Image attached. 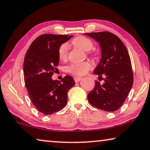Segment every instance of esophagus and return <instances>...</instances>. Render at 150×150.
I'll use <instances>...</instances> for the list:
<instances>
[{"label": "esophagus", "instance_id": "1", "mask_svg": "<svg viewBox=\"0 0 150 150\" xmlns=\"http://www.w3.org/2000/svg\"><path fill=\"white\" fill-rule=\"evenodd\" d=\"M74 81L76 82H79L80 81V80L82 79V78L81 77H79V76H76V77L74 78Z\"/></svg>", "mask_w": 150, "mask_h": 150}]
</instances>
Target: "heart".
<instances>
[{"instance_id":"heart-1","label":"heart","mask_w":150,"mask_h":150,"mask_svg":"<svg viewBox=\"0 0 150 150\" xmlns=\"http://www.w3.org/2000/svg\"><path fill=\"white\" fill-rule=\"evenodd\" d=\"M72 44L76 47L80 48L85 51H89L93 47V43L89 38L84 36H77L72 40ZM68 46L66 43L60 47L58 55L61 60L66 59L68 56ZM92 64L88 62L81 63H74L71 64L68 68V71L75 76H83L92 69Z\"/></svg>"}]
</instances>
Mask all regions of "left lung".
<instances>
[{
  "label": "left lung",
  "mask_w": 150,
  "mask_h": 150,
  "mask_svg": "<svg viewBox=\"0 0 150 150\" xmlns=\"http://www.w3.org/2000/svg\"><path fill=\"white\" fill-rule=\"evenodd\" d=\"M84 34L99 43L101 58L94 74L99 75V79L105 77L103 84L95 82L94 88L87 95L88 101L99 109L116 111L125 102L133 84L129 54L122 40L111 32Z\"/></svg>",
  "instance_id": "obj_1"
}]
</instances>
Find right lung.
Masks as SVG:
<instances>
[{
  "mask_svg": "<svg viewBox=\"0 0 150 150\" xmlns=\"http://www.w3.org/2000/svg\"><path fill=\"white\" fill-rule=\"evenodd\" d=\"M72 36L45 34L32 42L25 55L23 76L32 103L42 114L49 115L62 110L68 102V91L75 82L70 76L61 82L53 80L57 71L60 46Z\"/></svg>",
  "mask_w": 150,
  "mask_h": 150,
  "instance_id": "right-lung-1",
  "label": "right lung"
}]
</instances>
